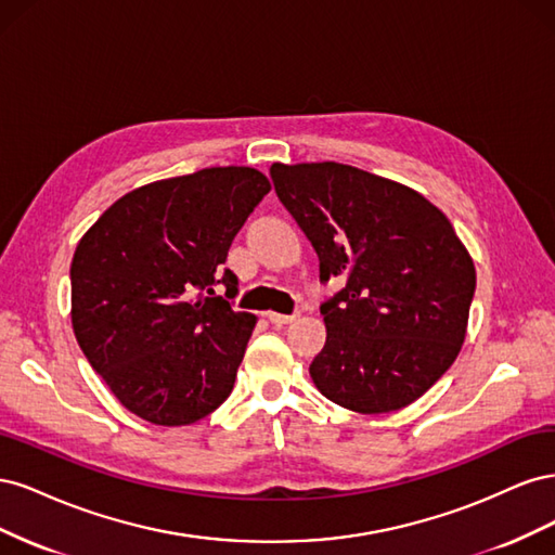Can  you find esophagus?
<instances>
[{
    "mask_svg": "<svg viewBox=\"0 0 555 555\" xmlns=\"http://www.w3.org/2000/svg\"><path fill=\"white\" fill-rule=\"evenodd\" d=\"M266 319L275 326H284V324H292L296 314H280V312H266Z\"/></svg>",
    "mask_w": 555,
    "mask_h": 555,
    "instance_id": "obj_1",
    "label": "esophagus"
}]
</instances>
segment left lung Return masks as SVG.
Segmentation results:
<instances>
[{
	"label": "left lung",
	"instance_id": "left-lung-1",
	"mask_svg": "<svg viewBox=\"0 0 555 555\" xmlns=\"http://www.w3.org/2000/svg\"><path fill=\"white\" fill-rule=\"evenodd\" d=\"M271 178L319 257L314 386L335 405L386 414L422 398L456 361L477 273L447 215L405 184L338 162L273 164Z\"/></svg>",
	"mask_w": 555,
	"mask_h": 555
}]
</instances>
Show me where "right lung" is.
<instances>
[{"label":"right lung","mask_w":555,"mask_h":555,"mask_svg":"<svg viewBox=\"0 0 555 555\" xmlns=\"http://www.w3.org/2000/svg\"><path fill=\"white\" fill-rule=\"evenodd\" d=\"M271 182L249 166L157 180L117 198L72 261V324L115 398L157 426L215 412L236 382L257 317L228 298L231 241Z\"/></svg>","instance_id":"1"}]
</instances>
